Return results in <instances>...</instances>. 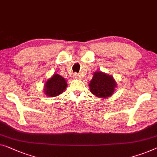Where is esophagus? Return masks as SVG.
I'll list each match as a JSON object with an SVG mask.
<instances>
[{
	"label": "esophagus",
	"mask_w": 157,
	"mask_h": 157,
	"mask_svg": "<svg viewBox=\"0 0 157 157\" xmlns=\"http://www.w3.org/2000/svg\"><path fill=\"white\" fill-rule=\"evenodd\" d=\"M73 78L75 79H82L81 76L79 75H78V74H76V73L73 75Z\"/></svg>",
	"instance_id": "34e87169"
}]
</instances>
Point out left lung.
<instances>
[{
    "label": "left lung",
    "mask_w": 157,
    "mask_h": 157,
    "mask_svg": "<svg viewBox=\"0 0 157 157\" xmlns=\"http://www.w3.org/2000/svg\"><path fill=\"white\" fill-rule=\"evenodd\" d=\"M117 83L113 76L101 71H96L93 74L89 87L90 92L99 98H108L113 94Z\"/></svg>",
    "instance_id": "left-lung-1"
}]
</instances>
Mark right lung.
<instances>
[{
    "mask_svg": "<svg viewBox=\"0 0 157 157\" xmlns=\"http://www.w3.org/2000/svg\"><path fill=\"white\" fill-rule=\"evenodd\" d=\"M67 86V81L58 74H53L44 85V92L49 97H54L64 92Z\"/></svg>",
    "mask_w": 157,
    "mask_h": 157,
    "instance_id": "right-lung-1",
    "label": "right lung"
}]
</instances>
